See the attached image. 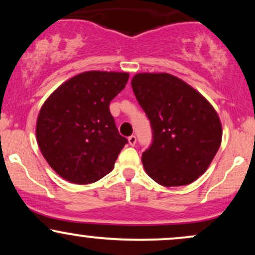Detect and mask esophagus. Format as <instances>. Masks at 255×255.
I'll return each mask as SVG.
<instances>
[{"label":"esophagus","instance_id":"34e87169","mask_svg":"<svg viewBox=\"0 0 255 255\" xmlns=\"http://www.w3.org/2000/svg\"><path fill=\"white\" fill-rule=\"evenodd\" d=\"M128 142H129L130 146L135 145V142H136V136H135V135H130L129 137H128Z\"/></svg>","mask_w":255,"mask_h":255}]
</instances>
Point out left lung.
<instances>
[{"label":"left lung","instance_id":"left-lung-1","mask_svg":"<svg viewBox=\"0 0 255 255\" xmlns=\"http://www.w3.org/2000/svg\"><path fill=\"white\" fill-rule=\"evenodd\" d=\"M131 87L152 128V144L141 157L147 175L165 187L192 183L221 146L216 110L198 91L168 73H140L131 79Z\"/></svg>","mask_w":255,"mask_h":255}]
</instances>
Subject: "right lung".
Listing matches in <instances>:
<instances>
[{
    "label": "right lung",
    "mask_w": 255,
    "mask_h": 255,
    "mask_svg": "<svg viewBox=\"0 0 255 255\" xmlns=\"http://www.w3.org/2000/svg\"><path fill=\"white\" fill-rule=\"evenodd\" d=\"M128 78V73H81L61 85L43 104L37 120L38 146L64 180L92 183L114 169L128 140L119 133L109 105Z\"/></svg>",
    "instance_id": "1"
}]
</instances>
